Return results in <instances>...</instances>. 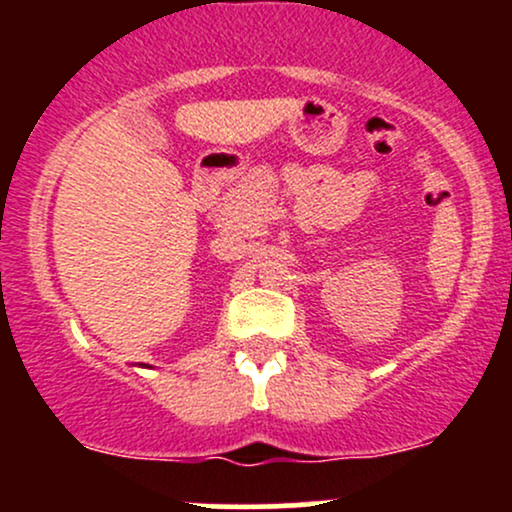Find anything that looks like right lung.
<instances>
[{
	"mask_svg": "<svg viewBox=\"0 0 512 512\" xmlns=\"http://www.w3.org/2000/svg\"><path fill=\"white\" fill-rule=\"evenodd\" d=\"M139 366H146V368H149V363H139Z\"/></svg>",
	"mask_w": 512,
	"mask_h": 512,
	"instance_id": "1",
	"label": "right lung"
}]
</instances>
